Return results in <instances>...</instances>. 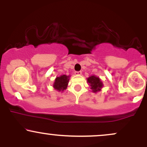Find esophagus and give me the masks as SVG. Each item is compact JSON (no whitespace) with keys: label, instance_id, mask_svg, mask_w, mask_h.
<instances>
[{"label":"esophagus","instance_id":"1","mask_svg":"<svg viewBox=\"0 0 147 147\" xmlns=\"http://www.w3.org/2000/svg\"><path fill=\"white\" fill-rule=\"evenodd\" d=\"M75 74L76 75H81L82 74V71H78V72H75Z\"/></svg>","mask_w":147,"mask_h":147}]
</instances>
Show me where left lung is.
Instances as JSON below:
<instances>
[{"instance_id": "obj_1", "label": "left lung", "mask_w": 147, "mask_h": 147, "mask_svg": "<svg viewBox=\"0 0 147 147\" xmlns=\"http://www.w3.org/2000/svg\"><path fill=\"white\" fill-rule=\"evenodd\" d=\"M87 82L88 85L90 86V88L92 90V92H95V93L99 92L102 90L103 86H104L100 78L95 75H92L88 77Z\"/></svg>"}]
</instances>
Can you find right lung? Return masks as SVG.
Masks as SVG:
<instances>
[{
	"instance_id": "obj_1",
	"label": "right lung",
	"mask_w": 147,
	"mask_h": 147,
	"mask_svg": "<svg viewBox=\"0 0 147 147\" xmlns=\"http://www.w3.org/2000/svg\"><path fill=\"white\" fill-rule=\"evenodd\" d=\"M70 77V75H61L59 77H56L52 86L55 90L59 91V92H63L68 87Z\"/></svg>"
}]
</instances>
